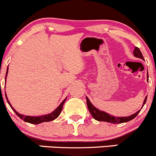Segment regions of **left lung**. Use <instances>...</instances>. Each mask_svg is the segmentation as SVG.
I'll use <instances>...</instances> for the list:
<instances>
[{
  "label": "left lung",
  "instance_id": "left-lung-1",
  "mask_svg": "<svg viewBox=\"0 0 156 156\" xmlns=\"http://www.w3.org/2000/svg\"><path fill=\"white\" fill-rule=\"evenodd\" d=\"M133 55H134L135 57L140 58V59H144V56H143L142 53L140 52V49L136 47H135L134 50H133ZM149 79V76H148V72H147V81ZM146 99H147V97H145V100H144V103H143L142 108L144 107V106L145 105L146 102ZM86 100H87V105L88 109H89L90 112L92 115L93 118H94L95 120L99 121V122H109V123L112 124H121L124 123V122H129V121L132 120V119H134L139 112H140V109L138 110L136 112H135L134 114L131 115L130 116H127V117H115V116L111 115L108 114V113L105 112L103 111H100L98 108H97L92 103H90V101L89 100V99L86 97Z\"/></svg>",
  "mask_w": 156,
  "mask_h": 156
}]
</instances>
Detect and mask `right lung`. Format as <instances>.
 <instances>
[{
    "label": "right lung",
    "instance_id": "1",
    "mask_svg": "<svg viewBox=\"0 0 156 156\" xmlns=\"http://www.w3.org/2000/svg\"><path fill=\"white\" fill-rule=\"evenodd\" d=\"M7 73H8V67H7V73H6L5 78H7ZM5 96H6V99H7V103H9V105H10V107L12 108V109L15 112V113L16 114V115L19 116V117H20L21 119H23L24 122H29V123H31V124H34V125H37V124L42 123V122H51V121L56 119V118L59 115V114L61 113V111H62V106H63L64 103H65L66 100V98L65 100H64L63 101L60 103V105H59V106H58V107L56 108V109L53 112L50 113V114L44 115H41V116H29V115H23L20 114L19 112H17L12 107V106H11V104L8 100V99H7V94H5Z\"/></svg>",
    "mask_w": 156,
    "mask_h": 156
}]
</instances>
